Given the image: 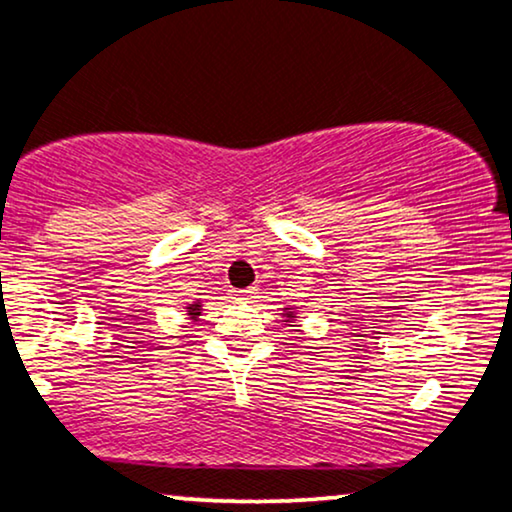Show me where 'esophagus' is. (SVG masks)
<instances>
[{"mask_svg":"<svg viewBox=\"0 0 512 512\" xmlns=\"http://www.w3.org/2000/svg\"><path fill=\"white\" fill-rule=\"evenodd\" d=\"M255 293H257V288L250 286V288H245V291H233V298H238V300H250V298H255Z\"/></svg>","mask_w":512,"mask_h":512,"instance_id":"34e87169","label":"esophagus"}]
</instances>
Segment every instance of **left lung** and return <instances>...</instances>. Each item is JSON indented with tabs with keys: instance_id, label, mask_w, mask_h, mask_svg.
I'll use <instances>...</instances> for the list:
<instances>
[{
	"instance_id": "8db88e82",
	"label": "left lung",
	"mask_w": 512,
	"mask_h": 512,
	"mask_svg": "<svg viewBox=\"0 0 512 512\" xmlns=\"http://www.w3.org/2000/svg\"><path fill=\"white\" fill-rule=\"evenodd\" d=\"M295 315H298V310H295V307H283L281 310L283 322H295Z\"/></svg>"
}]
</instances>
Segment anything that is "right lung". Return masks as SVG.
<instances>
[{
    "label": "right lung",
    "mask_w": 512,
    "mask_h": 512,
    "mask_svg": "<svg viewBox=\"0 0 512 512\" xmlns=\"http://www.w3.org/2000/svg\"><path fill=\"white\" fill-rule=\"evenodd\" d=\"M186 315H188V319H193V322H197V317L202 315V303H200V300H195V303L186 305Z\"/></svg>",
    "instance_id": "1"
}]
</instances>
